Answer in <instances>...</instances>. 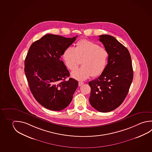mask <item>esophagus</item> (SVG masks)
Here are the masks:
<instances>
[{
    "label": "esophagus",
    "mask_w": 152,
    "mask_h": 152,
    "mask_svg": "<svg viewBox=\"0 0 152 152\" xmlns=\"http://www.w3.org/2000/svg\"><path fill=\"white\" fill-rule=\"evenodd\" d=\"M83 82H79V86H81V85H83Z\"/></svg>",
    "instance_id": "1"
}]
</instances>
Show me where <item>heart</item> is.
<instances>
[{
  "instance_id": "b5f03b06",
  "label": "heart",
  "mask_w": 152,
  "mask_h": 152,
  "mask_svg": "<svg viewBox=\"0 0 152 152\" xmlns=\"http://www.w3.org/2000/svg\"><path fill=\"white\" fill-rule=\"evenodd\" d=\"M66 66L71 71L77 68L81 61L83 66L73 72L71 75L78 80H85L91 76L98 77L105 69L108 51L94 42L82 39L77 42L75 48L68 47L63 53Z\"/></svg>"
}]
</instances>
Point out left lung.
Instances as JSON below:
<instances>
[{
    "mask_svg": "<svg viewBox=\"0 0 152 152\" xmlns=\"http://www.w3.org/2000/svg\"><path fill=\"white\" fill-rule=\"evenodd\" d=\"M108 51V64L99 77L89 83L91 88L89 102L101 113L118 108L127 95L133 77L132 65L127 48L113 36H99Z\"/></svg>",
    "mask_w": 152,
    "mask_h": 152,
    "instance_id": "8db88e82",
    "label": "left lung"
}]
</instances>
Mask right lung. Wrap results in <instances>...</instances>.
<instances>
[{"mask_svg":"<svg viewBox=\"0 0 152 152\" xmlns=\"http://www.w3.org/2000/svg\"><path fill=\"white\" fill-rule=\"evenodd\" d=\"M77 37L47 34L31 45L25 59V74L31 92L39 104L51 110L66 108L78 86L73 78L65 80L69 71L61 59Z\"/></svg>","mask_w":152,"mask_h":152,"instance_id":"right-lung-1","label":"right lung"}]
</instances>
